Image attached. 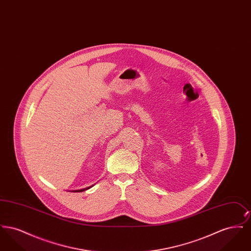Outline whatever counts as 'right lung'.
<instances>
[{
    "label": "right lung",
    "instance_id": "obj_1",
    "mask_svg": "<svg viewBox=\"0 0 251 251\" xmlns=\"http://www.w3.org/2000/svg\"><path fill=\"white\" fill-rule=\"evenodd\" d=\"M93 185H94V184H93ZM93 185H91V186H88V187H85V188H83V189H78V190H71L70 192H76V193H78V192L85 191V190H87V189L91 188Z\"/></svg>",
    "mask_w": 251,
    "mask_h": 251
}]
</instances>
